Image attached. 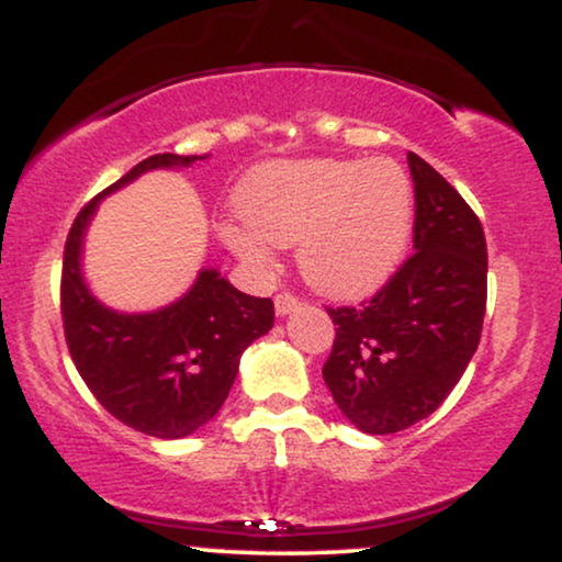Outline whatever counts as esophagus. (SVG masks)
Returning <instances> with one entry per match:
<instances>
[{
	"instance_id": "34e87169",
	"label": "esophagus",
	"mask_w": 562,
	"mask_h": 562,
	"mask_svg": "<svg viewBox=\"0 0 562 562\" xmlns=\"http://www.w3.org/2000/svg\"><path fill=\"white\" fill-rule=\"evenodd\" d=\"M295 306H299V299H295L293 293H277L274 295V312L280 314V317H285V314L293 312Z\"/></svg>"
}]
</instances>
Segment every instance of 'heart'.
Instances as JSON below:
<instances>
[{
  "instance_id": "heart-1",
  "label": "heart",
  "mask_w": 562,
  "mask_h": 562,
  "mask_svg": "<svg viewBox=\"0 0 562 562\" xmlns=\"http://www.w3.org/2000/svg\"><path fill=\"white\" fill-rule=\"evenodd\" d=\"M248 224H224L240 259L269 263L272 245H299V267L314 288L359 295L402 261L415 222V190L389 158L299 160L261 169L243 192Z\"/></svg>"
}]
</instances>
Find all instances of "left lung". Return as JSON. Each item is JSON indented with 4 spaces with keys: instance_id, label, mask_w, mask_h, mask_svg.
<instances>
[{
    "instance_id": "obj_1",
    "label": "left lung",
    "mask_w": 562,
    "mask_h": 562,
    "mask_svg": "<svg viewBox=\"0 0 562 562\" xmlns=\"http://www.w3.org/2000/svg\"><path fill=\"white\" fill-rule=\"evenodd\" d=\"M415 254L372 299L327 306L333 351L322 367L340 412L372 436L425 420L473 359L486 314V237L460 192L409 153Z\"/></svg>"
}]
</instances>
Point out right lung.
Listing matches in <instances>:
<instances>
[{"label": "right lung", "mask_w": 562, "mask_h": 562, "mask_svg": "<svg viewBox=\"0 0 562 562\" xmlns=\"http://www.w3.org/2000/svg\"><path fill=\"white\" fill-rule=\"evenodd\" d=\"M203 158L150 156L102 195L150 169H177ZM102 195L79 211L63 254L60 312L70 359L115 420L145 436H190L227 402L240 353L272 330L274 303L245 295L216 269H203L190 293L160 312L119 314L102 306L81 277L83 232Z\"/></svg>", "instance_id": "obj_1"}]
</instances>
